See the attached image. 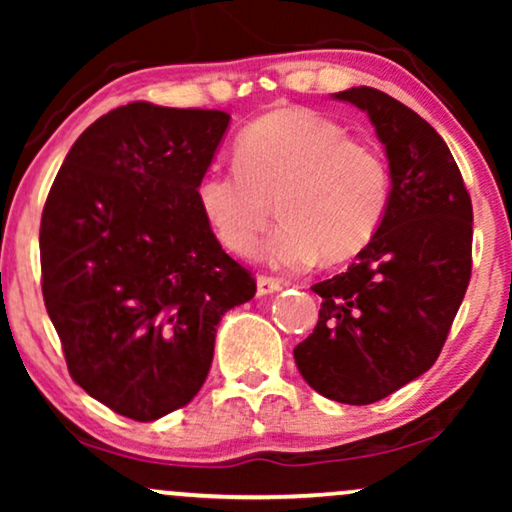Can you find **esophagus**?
Instances as JSON below:
<instances>
[{"label":"esophagus","mask_w":512,"mask_h":512,"mask_svg":"<svg viewBox=\"0 0 512 512\" xmlns=\"http://www.w3.org/2000/svg\"><path fill=\"white\" fill-rule=\"evenodd\" d=\"M284 282L282 279H275V277H258L256 279V291H258V296H270V293H277V291H282L284 289Z\"/></svg>","instance_id":"34e87169"}]
</instances>
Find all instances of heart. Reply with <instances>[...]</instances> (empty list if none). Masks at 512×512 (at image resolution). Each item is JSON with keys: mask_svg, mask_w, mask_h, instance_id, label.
Wrapping results in <instances>:
<instances>
[{"mask_svg": "<svg viewBox=\"0 0 512 512\" xmlns=\"http://www.w3.org/2000/svg\"><path fill=\"white\" fill-rule=\"evenodd\" d=\"M195 200L235 256L254 254L275 200L282 223L258 254L275 268L298 270L319 256L345 261L373 240L389 209L391 172L377 146L349 139L331 118L284 109L237 137L233 167L200 174Z\"/></svg>", "mask_w": 512, "mask_h": 512, "instance_id": "1", "label": "heart"}]
</instances>
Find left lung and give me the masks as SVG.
<instances>
[{
	"mask_svg": "<svg viewBox=\"0 0 512 512\" xmlns=\"http://www.w3.org/2000/svg\"><path fill=\"white\" fill-rule=\"evenodd\" d=\"M335 100L366 111L391 172L387 216L347 272L312 286L319 321L293 359L321 396L368 405L424 375L471 279L473 207L443 137L377 88Z\"/></svg>",
	"mask_w": 512,
	"mask_h": 512,
	"instance_id": "obj_1",
	"label": "left lung"
}]
</instances>
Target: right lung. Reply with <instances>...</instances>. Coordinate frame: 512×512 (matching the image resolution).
Here are the masks:
<instances>
[{
	"mask_svg": "<svg viewBox=\"0 0 512 512\" xmlns=\"http://www.w3.org/2000/svg\"><path fill=\"white\" fill-rule=\"evenodd\" d=\"M228 123L149 102L109 111L69 149L41 214V291L69 375L135 422L198 394L221 317L256 293L195 200Z\"/></svg>",
	"mask_w": 512,
	"mask_h": 512,
	"instance_id": "1",
	"label": "right lung"
}]
</instances>
